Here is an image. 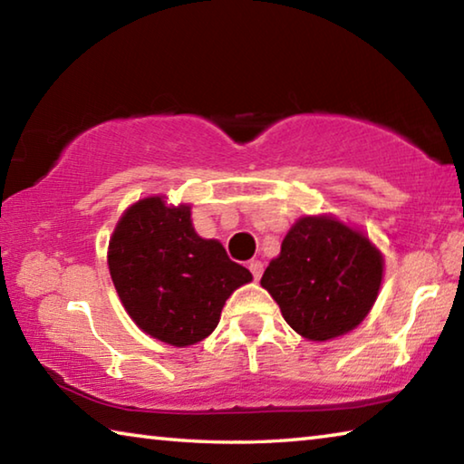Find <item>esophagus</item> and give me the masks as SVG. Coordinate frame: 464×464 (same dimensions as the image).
<instances>
[{
    "mask_svg": "<svg viewBox=\"0 0 464 464\" xmlns=\"http://www.w3.org/2000/svg\"><path fill=\"white\" fill-rule=\"evenodd\" d=\"M247 268H249V272H251V276H254V280H260V278H262L264 264H262L260 260H251Z\"/></svg>",
    "mask_w": 464,
    "mask_h": 464,
    "instance_id": "1",
    "label": "esophagus"
}]
</instances>
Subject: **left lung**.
Listing matches in <instances>:
<instances>
[{
	"label": "left lung",
	"mask_w": 464,
	"mask_h": 464,
	"mask_svg": "<svg viewBox=\"0 0 464 464\" xmlns=\"http://www.w3.org/2000/svg\"><path fill=\"white\" fill-rule=\"evenodd\" d=\"M381 278L382 257L364 235L332 217H304L282 241L262 286L296 334L325 342L368 315Z\"/></svg>",
	"instance_id": "obj_1"
}]
</instances>
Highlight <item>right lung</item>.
I'll list each match as a JSON object with an SVG mask.
<instances>
[{
	"mask_svg": "<svg viewBox=\"0 0 464 464\" xmlns=\"http://www.w3.org/2000/svg\"><path fill=\"white\" fill-rule=\"evenodd\" d=\"M108 266L132 321L178 348L213 334L227 298L251 280L221 243L196 235L190 207L169 208L157 196L122 215Z\"/></svg>",
	"mask_w": 464,
	"mask_h": 464,
	"instance_id": "add662e5",
	"label": "right lung"
}]
</instances>
